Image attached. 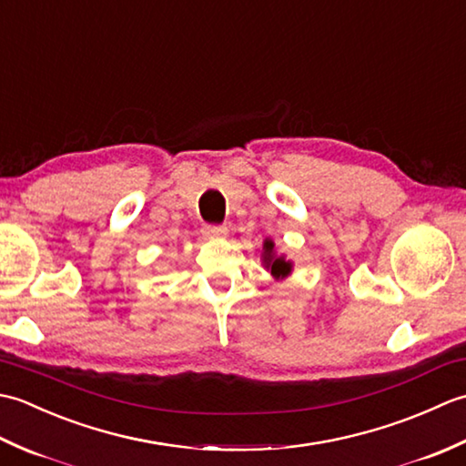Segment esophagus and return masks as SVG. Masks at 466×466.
<instances>
[{"mask_svg":"<svg viewBox=\"0 0 466 466\" xmlns=\"http://www.w3.org/2000/svg\"><path fill=\"white\" fill-rule=\"evenodd\" d=\"M202 234L206 238H224L228 234V228L224 224H206L202 228Z\"/></svg>","mask_w":466,"mask_h":466,"instance_id":"esophagus-1","label":"esophagus"}]
</instances>
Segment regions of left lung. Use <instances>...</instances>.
Masks as SVG:
<instances>
[{
  "mask_svg": "<svg viewBox=\"0 0 466 466\" xmlns=\"http://www.w3.org/2000/svg\"><path fill=\"white\" fill-rule=\"evenodd\" d=\"M264 264L268 266L270 272L276 276V279L290 274V262H286L282 256L274 254V244L270 240L264 242Z\"/></svg>",
  "mask_w": 466,
  "mask_h": 466,
  "instance_id": "obj_1",
  "label": "left lung"
}]
</instances>
